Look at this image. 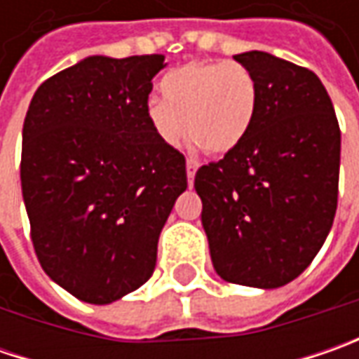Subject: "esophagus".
I'll return each instance as SVG.
<instances>
[{
	"label": "esophagus",
	"mask_w": 359,
	"mask_h": 359,
	"mask_svg": "<svg viewBox=\"0 0 359 359\" xmlns=\"http://www.w3.org/2000/svg\"><path fill=\"white\" fill-rule=\"evenodd\" d=\"M198 161H194V159H187L186 161V170H187V184L189 186H194V177H196V172H198Z\"/></svg>",
	"instance_id": "1"
}]
</instances>
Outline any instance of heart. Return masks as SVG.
I'll use <instances>...</instances> for the list:
<instances>
[{
    "label": "heart",
    "instance_id": "b5f03b06",
    "mask_svg": "<svg viewBox=\"0 0 359 359\" xmlns=\"http://www.w3.org/2000/svg\"><path fill=\"white\" fill-rule=\"evenodd\" d=\"M159 91L161 97L145 104V116L165 145H177L189 131L194 144L222 156L252 131L257 81L241 63H187L161 77Z\"/></svg>",
    "mask_w": 359,
    "mask_h": 359
}]
</instances>
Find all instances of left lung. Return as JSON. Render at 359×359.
I'll list each match as a JSON object with an SVG mask.
<instances>
[{"label": "left lung", "mask_w": 359, "mask_h": 359, "mask_svg": "<svg viewBox=\"0 0 359 359\" xmlns=\"http://www.w3.org/2000/svg\"><path fill=\"white\" fill-rule=\"evenodd\" d=\"M257 81L250 135L201 165V198L215 271L226 282L282 287L324 245L338 208V119L313 72L266 51L233 55Z\"/></svg>", "instance_id": "left-lung-1"}]
</instances>
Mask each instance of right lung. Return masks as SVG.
Listing matches in <instances>:
<instances>
[{"label": "right lung", "mask_w": 359, "mask_h": 359, "mask_svg": "<svg viewBox=\"0 0 359 359\" xmlns=\"http://www.w3.org/2000/svg\"><path fill=\"white\" fill-rule=\"evenodd\" d=\"M163 55H90L43 81L23 121L21 194L43 271L105 306L144 285L187 187L186 158L145 104Z\"/></svg>", "instance_id": "add662e5"}]
</instances>
